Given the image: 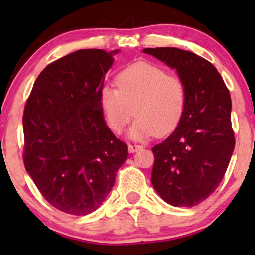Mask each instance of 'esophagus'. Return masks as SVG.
<instances>
[{"label":"esophagus","mask_w":255,"mask_h":255,"mask_svg":"<svg viewBox=\"0 0 255 255\" xmlns=\"http://www.w3.org/2000/svg\"><path fill=\"white\" fill-rule=\"evenodd\" d=\"M142 146L140 145H132V144H128V152L130 153H134L139 151V149H141Z\"/></svg>","instance_id":"esophagus-1"}]
</instances>
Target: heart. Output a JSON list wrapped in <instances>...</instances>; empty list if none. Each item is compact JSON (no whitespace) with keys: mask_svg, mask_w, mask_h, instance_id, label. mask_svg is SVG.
<instances>
[{"mask_svg":"<svg viewBox=\"0 0 255 255\" xmlns=\"http://www.w3.org/2000/svg\"><path fill=\"white\" fill-rule=\"evenodd\" d=\"M117 86L104 85L100 106L111 130L123 131L130 120H137L128 131L132 140L166 135L180 123L186 106V88L175 76L151 62L138 61L117 75Z\"/></svg>","mask_w":255,"mask_h":255,"instance_id":"1","label":"heart"}]
</instances>
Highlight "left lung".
<instances>
[{
  "instance_id": "obj_1",
  "label": "left lung",
  "mask_w": 255,
  "mask_h": 255,
  "mask_svg": "<svg viewBox=\"0 0 255 255\" xmlns=\"http://www.w3.org/2000/svg\"><path fill=\"white\" fill-rule=\"evenodd\" d=\"M142 52L175 69L186 88L180 123L152 148V184L173 207H194L219 186L235 149L231 96L215 66L193 52L176 47Z\"/></svg>"
}]
</instances>
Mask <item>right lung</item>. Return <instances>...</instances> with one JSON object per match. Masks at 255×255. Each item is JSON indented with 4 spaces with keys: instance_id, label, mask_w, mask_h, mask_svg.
Listing matches in <instances>:
<instances>
[{
    "instance_id": "1",
    "label": "right lung",
    "mask_w": 255,
    "mask_h": 255,
    "mask_svg": "<svg viewBox=\"0 0 255 255\" xmlns=\"http://www.w3.org/2000/svg\"><path fill=\"white\" fill-rule=\"evenodd\" d=\"M120 50H79L43 69L23 115L24 165L51 205L95 211L128 159V145L107 127L100 106L104 76Z\"/></svg>"
}]
</instances>
